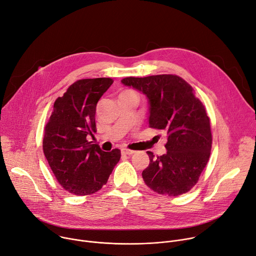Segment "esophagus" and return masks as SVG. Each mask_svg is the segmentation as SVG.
<instances>
[{"mask_svg": "<svg viewBox=\"0 0 256 256\" xmlns=\"http://www.w3.org/2000/svg\"><path fill=\"white\" fill-rule=\"evenodd\" d=\"M122 154H124V155H132V154L134 153V151L128 150V149H122Z\"/></svg>", "mask_w": 256, "mask_h": 256, "instance_id": "obj_1", "label": "esophagus"}]
</instances>
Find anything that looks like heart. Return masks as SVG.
Wrapping results in <instances>:
<instances>
[{
	"label": "heart",
	"instance_id": "heart-1",
	"mask_svg": "<svg viewBox=\"0 0 256 256\" xmlns=\"http://www.w3.org/2000/svg\"><path fill=\"white\" fill-rule=\"evenodd\" d=\"M130 92H130V90H126V92H122L120 95H126V94H130Z\"/></svg>",
	"mask_w": 256,
	"mask_h": 256
}]
</instances>
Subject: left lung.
I'll return each instance as SVG.
<instances>
[{
  "label": "left lung",
  "mask_w": 256,
  "mask_h": 256,
  "mask_svg": "<svg viewBox=\"0 0 256 256\" xmlns=\"http://www.w3.org/2000/svg\"><path fill=\"white\" fill-rule=\"evenodd\" d=\"M122 82L143 92L149 103V126L166 134V153L150 157L143 170L145 184L161 195L178 196L190 191L210 156V122L193 88L182 78L159 74L126 78Z\"/></svg>",
  "instance_id": "left-lung-1"
}]
</instances>
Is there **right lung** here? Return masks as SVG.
Here are the masks:
<instances>
[{"instance_id":"obj_1","label":"right lung","mask_w":256,"mask_h":256,"mask_svg":"<svg viewBox=\"0 0 256 256\" xmlns=\"http://www.w3.org/2000/svg\"><path fill=\"white\" fill-rule=\"evenodd\" d=\"M112 78L80 80L57 98L46 124L44 154L62 187L74 195H90L106 184L120 159V150L104 152L88 141L96 132L97 103Z\"/></svg>"}]
</instances>
